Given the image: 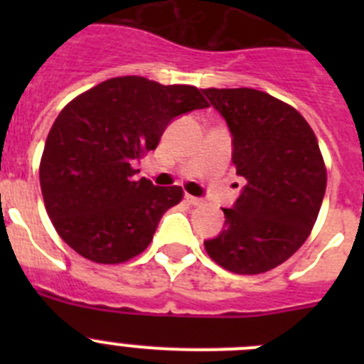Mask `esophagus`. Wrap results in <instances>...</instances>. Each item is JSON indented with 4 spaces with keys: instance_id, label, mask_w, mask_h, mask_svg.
<instances>
[{
    "instance_id": "1",
    "label": "esophagus",
    "mask_w": 364,
    "mask_h": 364,
    "mask_svg": "<svg viewBox=\"0 0 364 364\" xmlns=\"http://www.w3.org/2000/svg\"><path fill=\"white\" fill-rule=\"evenodd\" d=\"M186 200H188L189 204H191V205H200L202 202H204V200H202V198H198V197H191V195H186Z\"/></svg>"
}]
</instances>
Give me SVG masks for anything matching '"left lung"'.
Wrapping results in <instances>:
<instances>
[{"instance_id": "8db88e82", "label": "left lung", "mask_w": 364, "mask_h": 364, "mask_svg": "<svg viewBox=\"0 0 364 364\" xmlns=\"http://www.w3.org/2000/svg\"><path fill=\"white\" fill-rule=\"evenodd\" d=\"M231 133V160L246 180L224 228L204 240L222 268L264 273L308 239L324 191L326 169L308 122L291 105L257 89H202Z\"/></svg>"}]
</instances>
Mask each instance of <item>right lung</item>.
I'll list each match as a JSON object with an SVG mask.
<instances>
[{
    "label": "right lung",
    "instance_id": "1",
    "mask_svg": "<svg viewBox=\"0 0 364 364\" xmlns=\"http://www.w3.org/2000/svg\"><path fill=\"white\" fill-rule=\"evenodd\" d=\"M208 102L193 85L111 78L65 105L45 142L40 186L58 235L85 259L118 264L142 253L182 188L136 180L134 160L156 149L176 117Z\"/></svg>",
    "mask_w": 364,
    "mask_h": 364
}]
</instances>
